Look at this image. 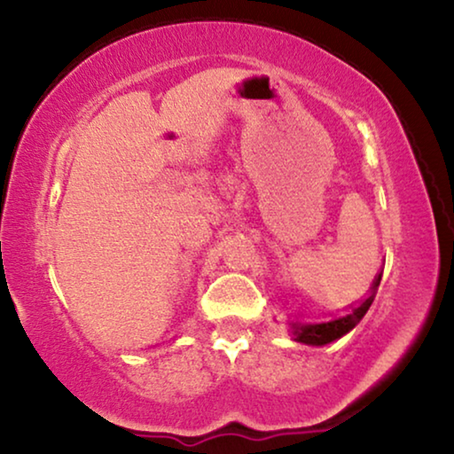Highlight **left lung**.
I'll return each mask as SVG.
<instances>
[{
	"label": "left lung",
	"mask_w": 454,
	"mask_h": 454,
	"mask_svg": "<svg viewBox=\"0 0 454 454\" xmlns=\"http://www.w3.org/2000/svg\"><path fill=\"white\" fill-rule=\"evenodd\" d=\"M380 278H382V272L376 277L374 285H372V294L365 297L357 308H353L351 314L340 316V318L331 320V322H322V325H294L295 340H300V343H306V345H326L349 333L370 309L372 301H374L378 285H380Z\"/></svg>",
	"instance_id": "1"
}]
</instances>
